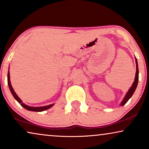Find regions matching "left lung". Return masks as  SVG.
Instances as JSON below:
<instances>
[{"label": "left lung", "instance_id": "left-lung-1", "mask_svg": "<svg viewBox=\"0 0 149 149\" xmlns=\"http://www.w3.org/2000/svg\"><path fill=\"white\" fill-rule=\"evenodd\" d=\"M135 60H136V76H135V79H134V81L133 83V84H132V87H130L129 89V90L126 93L125 97H124V98L122 102L120 104V106H123L125 105L126 103H127V102L131 98V97L132 96V95L134 94V91H135L136 87H137V85H138V74H139V72H138V61H137V59L135 58Z\"/></svg>", "mask_w": 149, "mask_h": 149}]
</instances>
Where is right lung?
<instances>
[{
	"mask_svg": "<svg viewBox=\"0 0 149 149\" xmlns=\"http://www.w3.org/2000/svg\"><path fill=\"white\" fill-rule=\"evenodd\" d=\"M7 82H8V85H9V89L11 91V92L13 95V96L14 97L16 100H17L18 102H19L22 107H24V109L28 110V111H34V112H42L44 111H46L50 108H52L53 106L54 105V104H49L47 106H45V107H30V106H28L25 104L23 103V102L22 101V100L18 97V95L16 94V93L14 91V89L13 87H12V85L11 84V81H10V74H9V70L8 72V74H7Z\"/></svg>",
	"mask_w": 149,
	"mask_h": 149,
	"instance_id": "1",
	"label": "right lung"
}]
</instances>
